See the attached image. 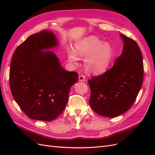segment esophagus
<instances>
[{"mask_svg":"<svg viewBox=\"0 0 155 155\" xmlns=\"http://www.w3.org/2000/svg\"><path fill=\"white\" fill-rule=\"evenodd\" d=\"M78 80L79 81H86L85 76H83V75H80V76H79Z\"/></svg>","mask_w":155,"mask_h":155,"instance_id":"obj_1","label":"esophagus"}]
</instances>
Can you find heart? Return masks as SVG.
<instances>
[{
    "label": "heart",
    "mask_w": 155,
    "mask_h": 155,
    "mask_svg": "<svg viewBox=\"0 0 155 155\" xmlns=\"http://www.w3.org/2000/svg\"><path fill=\"white\" fill-rule=\"evenodd\" d=\"M79 58H84V67L87 71L93 74H101L107 71L114 57L111 45L94 36H88L74 44V51L68 50L70 62L76 63Z\"/></svg>",
    "instance_id": "heart-1"
}]
</instances>
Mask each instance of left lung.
<instances>
[{"label": "left lung", "mask_w": 155, "mask_h": 155, "mask_svg": "<svg viewBox=\"0 0 155 155\" xmlns=\"http://www.w3.org/2000/svg\"><path fill=\"white\" fill-rule=\"evenodd\" d=\"M123 51L114 66L105 74L88 81L92 109L102 116L114 118L127 111L137 98L143 79V58L138 45L120 34Z\"/></svg>", "instance_id": "8db88e82"}]
</instances>
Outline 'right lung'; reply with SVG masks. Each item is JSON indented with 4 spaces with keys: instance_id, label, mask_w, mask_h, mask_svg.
<instances>
[{
    "instance_id": "1",
    "label": "right lung",
    "mask_w": 155,
    "mask_h": 155,
    "mask_svg": "<svg viewBox=\"0 0 155 155\" xmlns=\"http://www.w3.org/2000/svg\"><path fill=\"white\" fill-rule=\"evenodd\" d=\"M59 45L52 31L43 30L28 37L13 54L11 92L21 110L33 120L50 121L58 117L67 104L70 88L78 81V73L65 70L50 51Z\"/></svg>"
}]
</instances>
